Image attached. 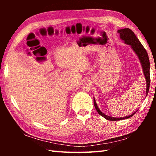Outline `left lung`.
<instances>
[{"label":"left lung","instance_id":"left-lung-1","mask_svg":"<svg viewBox=\"0 0 156 156\" xmlns=\"http://www.w3.org/2000/svg\"><path fill=\"white\" fill-rule=\"evenodd\" d=\"M118 33L120 34V38L122 39V41H125V43L131 45V48L136 54L137 56L139 58L140 61L141 62V65L142 67V70H143L144 74L145 76V78H146L147 81V89H146V93L147 96L148 94V92H149V89L150 86V62H149V56H148V54L146 51V49L144 48V47L142 46L140 42L138 40V38H137L136 34L133 33V31L131 30L129 28H125L122 29V30H120L118 31ZM94 106L97 112L99 113V114L102 116V117L105 118V119L109 120H112V121H115V120H124V119H127V118H131V116H133L135 114L136 112H134L133 114L126 115L125 117L123 118H113L111 117V116L105 115V113H102L101 111L99 109L98 107L97 106V104L96 102V100L94 98Z\"/></svg>","mask_w":156,"mask_h":156}]
</instances>
